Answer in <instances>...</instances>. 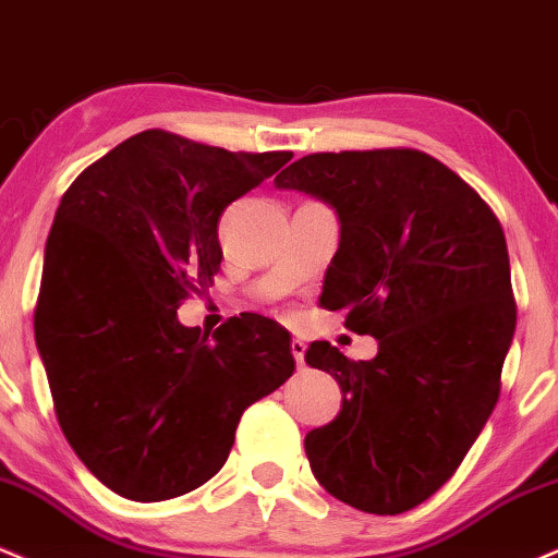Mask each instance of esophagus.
I'll list each match as a JSON object with an SVG mask.
<instances>
[{
	"label": "esophagus",
	"mask_w": 558,
	"mask_h": 558,
	"mask_svg": "<svg viewBox=\"0 0 558 558\" xmlns=\"http://www.w3.org/2000/svg\"><path fill=\"white\" fill-rule=\"evenodd\" d=\"M290 350H292L294 363H298V368H303V363H305V342H303V339H292Z\"/></svg>",
	"instance_id": "obj_1"
}]
</instances>
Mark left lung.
I'll list each match as a JSON object with an SVG mask.
<instances>
[{"instance_id":"1","label":"left lung","mask_w":558,"mask_h":558,"mask_svg":"<svg viewBox=\"0 0 558 558\" xmlns=\"http://www.w3.org/2000/svg\"><path fill=\"white\" fill-rule=\"evenodd\" d=\"M331 208L339 247L320 305L378 342L347 360L305 352L342 389V410L305 436L313 475L333 499L402 514L460 468L499 399L517 311L507 240L468 182L412 148L311 154L277 174Z\"/></svg>"}]
</instances>
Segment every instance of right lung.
I'll return each mask as SVG.
<instances>
[{
    "label": "right lung",
    "mask_w": 558,
    "mask_h": 558,
    "mask_svg": "<svg viewBox=\"0 0 558 558\" xmlns=\"http://www.w3.org/2000/svg\"><path fill=\"white\" fill-rule=\"evenodd\" d=\"M292 159L146 130L62 195L44 253L36 347L70 447L104 486L163 501L227 462L242 412L292 376L290 331L177 318L221 266L219 216Z\"/></svg>",
    "instance_id": "obj_1"
}]
</instances>
